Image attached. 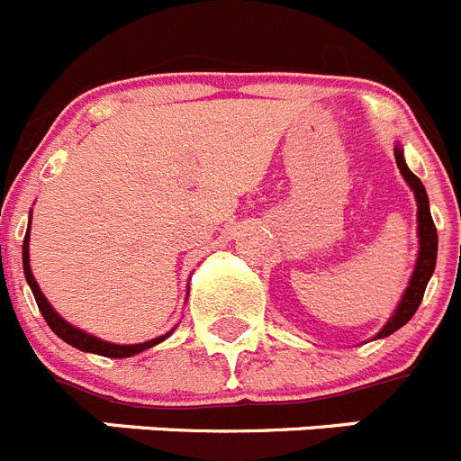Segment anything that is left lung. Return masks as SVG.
<instances>
[{
    "label": "left lung",
    "mask_w": 461,
    "mask_h": 461,
    "mask_svg": "<svg viewBox=\"0 0 461 461\" xmlns=\"http://www.w3.org/2000/svg\"><path fill=\"white\" fill-rule=\"evenodd\" d=\"M395 160L397 167H400L402 176L406 179V184L411 185V190L416 193V202H418V236H420V252H418V261H416V271H413L411 282H409V287H406L404 296H402L400 308L395 310V314L391 317V321L385 323L381 333L376 338H385V335L395 333L397 329H402L409 319L416 314L418 305L422 303V296H425L427 282L432 277L434 267H437V227H434L432 213H429V200H427L425 185L420 184L416 174L411 169L406 167L404 156H402L400 147L395 149Z\"/></svg>",
    "instance_id": "obj_1"
}]
</instances>
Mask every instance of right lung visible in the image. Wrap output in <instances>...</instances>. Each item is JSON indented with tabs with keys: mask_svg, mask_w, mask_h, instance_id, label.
I'll use <instances>...</instances> for the list:
<instances>
[{
	"mask_svg": "<svg viewBox=\"0 0 461 461\" xmlns=\"http://www.w3.org/2000/svg\"><path fill=\"white\" fill-rule=\"evenodd\" d=\"M23 267H24V277H27L29 287H32V294H34L36 303H39L41 314H43V319L48 321V326L55 330V333L59 335L64 342H68L70 347H76V349L89 351V354L107 356V358H128V356L140 354V351L149 349V347L163 342V339L167 338V335H163V338L149 339V342H144V344H112V342H103V339L94 338V335H89V333H82V330H77L76 326L66 323L64 319L55 312V310L50 308V303L45 301L43 292H41L39 285H36V280H34V276H32V268H29V231L24 234V243H23Z\"/></svg>",
	"mask_w": 461,
	"mask_h": 461,
	"instance_id": "add662e5",
	"label": "right lung"
}]
</instances>
